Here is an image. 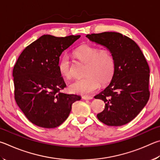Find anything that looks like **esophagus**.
I'll return each mask as SVG.
<instances>
[{
    "label": "esophagus",
    "instance_id": "esophagus-1",
    "mask_svg": "<svg viewBox=\"0 0 160 160\" xmlns=\"http://www.w3.org/2000/svg\"><path fill=\"white\" fill-rule=\"evenodd\" d=\"M82 99H83V100H91V99H93V97L84 96H82Z\"/></svg>",
    "mask_w": 160,
    "mask_h": 160
}]
</instances>
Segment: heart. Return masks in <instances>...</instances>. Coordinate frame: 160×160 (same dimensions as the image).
Instances as JSON below:
<instances>
[{"instance_id":"obj_1","label":"heart","mask_w":160,"mask_h":160,"mask_svg":"<svg viewBox=\"0 0 160 160\" xmlns=\"http://www.w3.org/2000/svg\"><path fill=\"white\" fill-rule=\"evenodd\" d=\"M74 55L78 61L86 64L84 78L74 81L69 86L71 93L88 95L102 85L107 84L112 78L115 62L112 53L108 50H99L96 47L82 45L74 50ZM60 74L69 79L72 77V67L67 56L62 58L58 64Z\"/></svg>"}]
</instances>
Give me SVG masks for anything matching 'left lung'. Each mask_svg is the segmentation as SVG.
Returning a JSON list of instances; mask_svg holds the SVG:
<instances>
[{
    "instance_id": "8db88e82",
    "label": "left lung",
    "mask_w": 160,
    "mask_h": 160,
    "mask_svg": "<svg viewBox=\"0 0 160 160\" xmlns=\"http://www.w3.org/2000/svg\"><path fill=\"white\" fill-rule=\"evenodd\" d=\"M86 37L105 47L115 62L110 84L94 97L105 103L104 110L97 114L98 119L111 127L127 124L149 100L150 68L147 61L136 42L120 33L106 32Z\"/></svg>"
}]
</instances>
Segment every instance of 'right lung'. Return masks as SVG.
I'll return each instance as SVG.
<instances>
[{"label": "right lung", "instance_id": "1", "mask_svg": "<svg viewBox=\"0 0 160 160\" xmlns=\"http://www.w3.org/2000/svg\"><path fill=\"white\" fill-rule=\"evenodd\" d=\"M80 35H43L25 48L14 66L15 99L27 118L38 127L52 128L65 121L81 96L60 91L66 83L58 69L60 56Z\"/></svg>", "mask_w": 160, "mask_h": 160}]
</instances>
